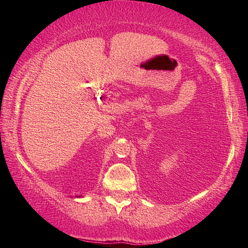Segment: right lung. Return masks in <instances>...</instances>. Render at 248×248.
Returning a JSON list of instances; mask_svg holds the SVG:
<instances>
[{
    "label": "right lung",
    "instance_id": "right-lung-1",
    "mask_svg": "<svg viewBox=\"0 0 248 248\" xmlns=\"http://www.w3.org/2000/svg\"><path fill=\"white\" fill-rule=\"evenodd\" d=\"M77 197H79V196H77Z\"/></svg>",
    "mask_w": 248,
    "mask_h": 248
}]
</instances>
